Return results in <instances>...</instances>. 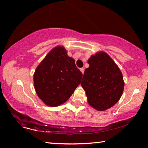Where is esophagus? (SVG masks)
I'll return each mask as SVG.
<instances>
[{
    "instance_id": "34e87169",
    "label": "esophagus",
    "mask_w": 148,
    "mask_h": 148,
    "mask_svg": "<svg viewBox=\"0 0 148 148\" xmlns=\"http://www.w3.org/2000/svg\"><path fill=\"white\" fill-rule=\"evenodd\" d=\"M79 70H80V71H81L82 73L84 74V68H81Z\"/></svg>"
}]
</instances>
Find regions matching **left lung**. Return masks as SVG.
<instances>
[{
  "instance_id": "1",
  "label": "left lung",
  "mask_w": 148,
  "mask_h": 148,
  "mask_svg": "<svg viewBox=\"0 0 148 148\" xmlns=\"http://www.w3.org/2000/svg\"><path fill=\"white\" fill-rule=\"evenodd\" d=\"M81 86L90 106L104 111L116 104L124 89V80L118 66L108 53L97 52L87 61Z\"/></svg>"
}]
</instances>
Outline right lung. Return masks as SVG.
Returning <instances> with one entry per match:
<instances>
[{"mask_svg": "<svg viewBox=\"0 0 148 148\" xmlns=\"http://www.w3.org/2000/svg\"><path fill=\"white\" fill-rule=\"evenodd\" d=\"M82 73L73 58L63 46L53 47L36 67L34 73V89L47 106H59L64 103L79 86Z\"/></svg>", "mask_w": 148, "mask_h": 148, "instance_id": "obj_1", "label": "right lung"}]
</instances>
